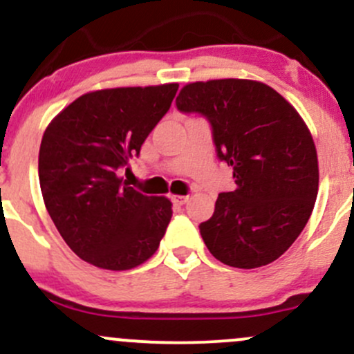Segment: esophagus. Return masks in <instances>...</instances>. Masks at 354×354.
<instances>
[{"mask_svg": "<svg viewBox=\"0 0 354 354\" xmlns=\"http://www.w3.org/2000/svg\"><path fill=\"white\" fill-rule=\"evenodd\" d=\"M187 200L188 197H185V195H171V202H173L174 205H183Z\"/></svg>", "mask_w": 354, "mask_h": 354, "instance_id": "34e87169", "label": "esophagus"}]
</instances>
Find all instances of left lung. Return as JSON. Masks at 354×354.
<instances>
[{
	"mask_svg": "<svg viewBox=\"0 0 354 354\" xmlns=\"http://www.w3.org/2000/svg\"><path fill=\"white\" fill-rule=\"evenodd\" d=\"M185 114L212 128L219 160L236 188L219 194L200 234L219 262L255 269L295 243L319 192L313 138L296 109L269 85L241 78L188 84L176 97Z\"/></svg>",
	"mask_w": 354,
	"mask_h": 354,
	"instance_id": "left-lung-1",
	"label": "left lung"
}]
</instances>
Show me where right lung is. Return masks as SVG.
Instances as JSON below:
<instances>
[{
	"label": "right lung",
	"mask_w": 354,
	"mask_h": 354,
	"mask_svg": "<svg viewBox=\"0 0 354 354\" xmlns=\"http://www.w3.org/2000/svg\"><path fill=\"white\" fill-rule=\"evenodd\" d=\"M178 84L88 92L44 131L39 183L46 209L66 245L85 262L128 270L159 248L173 210L123 178L131 157L171 108Z\"/></svg>",
	"instance_id": "obj_1"
}]
</instances>
